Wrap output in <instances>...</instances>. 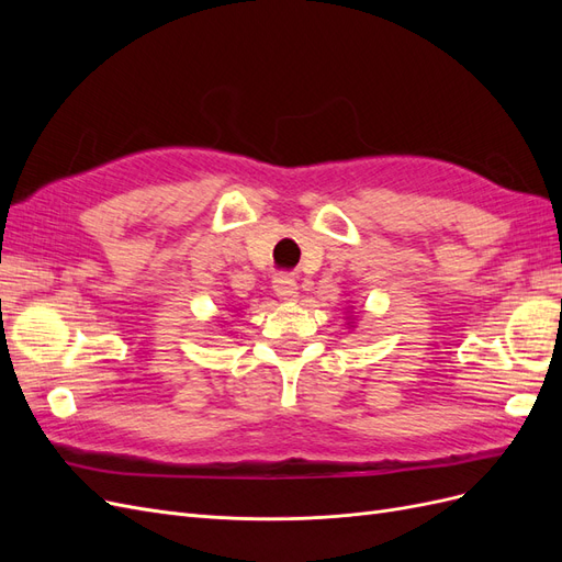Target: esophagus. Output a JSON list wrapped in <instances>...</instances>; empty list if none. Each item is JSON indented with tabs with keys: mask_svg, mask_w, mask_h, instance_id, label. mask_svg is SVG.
<instances>
[{
	"mask_svg": "<svg viewBox=\"0 0 562 562\" xmlns=\"http://www.w3.org/2000/svg\"><path fill=\"white\" fill-rule=\"evenodd\" d=\"M274 291L281 300H295L297 297V281L288 274L274 277Z\"/></svg>",
	"mask_w": 562,
	"mask_h": 562,
	"instance_id": "34e87169",
	"label": "esophagus"
}]
</instances>
